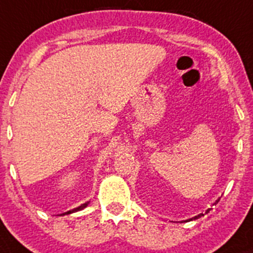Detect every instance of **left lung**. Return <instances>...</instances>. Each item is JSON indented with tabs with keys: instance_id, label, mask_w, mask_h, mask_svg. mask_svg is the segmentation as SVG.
<instances>
[{
	"instance_id": "left-lung-1",
	"label": "left lung",
	"mask_w": 253,
	"mask_h": 253,
	"mask_svg": "<svg viewBox=\"0 0 253 253\" xmlns=\"http://www.w3.org/2000/svg\"><path fill=\"white\" fill-rule=\"evenodd\" d=\"M219 200H220V197H219V199H217L216 200V201L215 202H214V206H215L216 205V203L217 202H219ZM211 210V208H208V210H206V211H205V214H207L208 213V211H210ZM203 215V213H200V214H197V215H195V216H193V217H190V219H185V220H181V221H179V222H189V221H193V220H196V219H199V217H201Z\"/></svg>"
}]
</instances>
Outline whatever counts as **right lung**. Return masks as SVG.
<instances>
[{
  "label": "right lung",
  "instance_id": "obj_1",
  "mask_svg": "<svg viewBox=\"0 0 253 253\" xmlns=\"http://www.w3.org/2000/svg\"><path fill=\"white\" fill-rule=\"evenodd\" d=\"M90 203V200L89 201H86V202H84V203H82V205L81 206H78V207H76V208H74V210H70V211H65V213H62V214H58V216H63V215H68V214H72V213H76V211H82V210H84V208L86 207V206H88Z\"/></svg>",
  "mask_w": 253,
  "mask_h": 253
}]
</instances>
